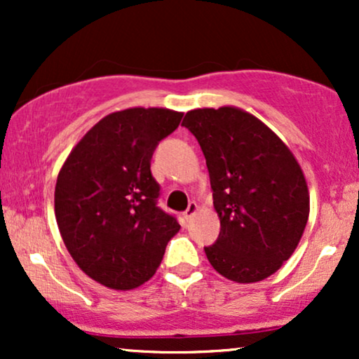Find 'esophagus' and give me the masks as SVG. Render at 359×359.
<instances>
[{"instance_id":"34e87169","label":"esophagus","mask_w":359,"mask_h":359,"mask_svg":"<svg viewBox=\"0 0 359 359\" xmlns=\"http://www.w3.org/2000/svg\"><path fill=\"white\" fill-rule=\"evenodd\" d=\"M197 211H199V208H197V204L196 203H191L187 205V209H185V212H184V217H185V221H191L194 216H196L197 214Z\"/></svg>"}]
</instances>
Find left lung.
Wrapping results in <instances>:
<instances>
[{
	"instance_id": "obj_1",
	"label": "left lung",
	"mask_w": 359,
	"mask_h": 359,
	"mask_svg": "<svg viewBox=\"0 0 359 359\" xmlns=\"http://www.w3.org/2000/svg\"><path fill=\"white\" fill-rule=\"evenodd\" d=\"M182 126L203 148L221 222L216 245L204 248L209 263L236 283L269 278L299 246L311 211L297 158L236 106L191 109Z\"/></svg>"
}]
</instances>
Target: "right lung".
<instances>
[{
	"label": "right lung",
	"instance_id": "1",
	"mask_svg": "<svg viewBox=\"0 0 359 359\" xmlns=\"http://www.w3.org/2000/svg\"><path fill=\"white\" fill-rule=\"evenodd\" d=\"M184 113L128 108L97 121L65 158L55 184V219L77 266L101 285L133 290L160 266L179 233L156 208L150 160Z\"/></svg>",
	"mask_w": 359,
	"mask_h": 359
}]
</instances>
